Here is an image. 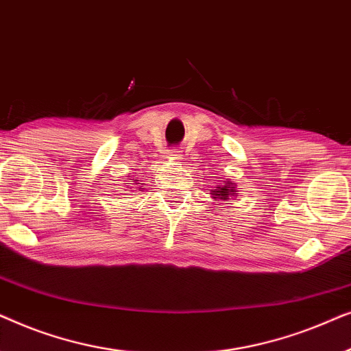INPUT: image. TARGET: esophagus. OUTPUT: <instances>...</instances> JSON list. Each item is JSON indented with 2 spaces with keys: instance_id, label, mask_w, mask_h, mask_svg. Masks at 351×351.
I'll return each mask as SVG.
<instances>
[{
  "instance_id": "esophagus-1",
  "label": "esophagus",
  "mask_w": 351,
  "mask_h": 351,
  "mask_svg": "<svg viewBox=\"0 0 351 351\" xmlns=\"http://www.w3.org/2000/svg\"><path fill=\"white\" fill-rule=\"evenodd\" d=\"M180 152L177 150V148H174V150H171V153H169V158L171 160H180Z\"/></svg>"
}]
</instances>
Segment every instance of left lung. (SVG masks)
I'll return each instance as SVG.
<instances>
[{
  "mask_svg": "<svg viewBox=\"0 0 351 351\" xmlns=\"http://www.w3.org/2000/svg\"><path fill=\"white\" fill-rule=\"evenodd\" d=\"M237 186L233 185V182H225L223 185H219L217 190H214V198L217 199H230V196L237 195Z\"/></svg>",
  "mask_w": 351,
  "mask_h": 351,
  "instance_id": "1",
  "label": "left lung"
}]
</instances>
